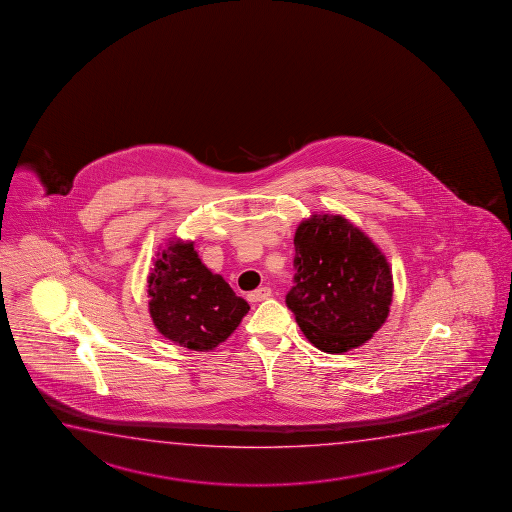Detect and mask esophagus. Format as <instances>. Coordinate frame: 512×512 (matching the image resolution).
<instances>
[{"label": "esophagus", "mask_w": 512, "mask_h": 512, "mask_svg": "<svg viewBox=\"0 0 512 512\" xmlns=\"http://www.w3.org/2000/svg\"><path fill=\"white\" fill-rule=\"evenodd\" d=\"M269 296H271V289H269V287H259V289H255V291L248 292V301L257 303V301L268 299Z\"/></svg>", "instance_id": "esophagus-1"}]
</instances>
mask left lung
<instances>
[{"label": "left lung", "mask_w": 512, "mask_h": 512, "mask_svg": "<svg viewBox=\"0 0 512 512\" xmlns=\"http://www.w3.org/2000/svg\"><path fill=\"white\" fill-rule=\"evenodd\" d=\"M294 285L285 296L317 349L360 347L385 324L394 280L383 252L340 214H312L296 228Z\"/></svg>", "instance_id": "obj_1"}]
</instances>
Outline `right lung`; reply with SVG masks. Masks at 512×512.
Returning a JSON list of instances; mask_svg holds the SVG:
<instances>
[{
    "label": "right lung",
    "mask_w": 512,
    "mask_h": 512,
    "mask_svg": "<svg viewBox=\"0 0 512 512\" xmlns=\"http://www.w3.org/2000/svg\"><path fill=\"white\" fill-rule=\"evenodd\" d=\"M147 284L152 323L163 337L191 351H213L250 310L223 276L205 268L191 241L166 244Z\"/></svg>",
    "instance_id": "right-lung-1"
}]
</instances>
